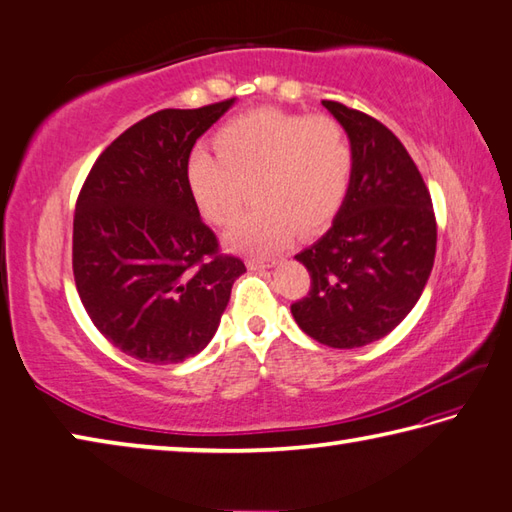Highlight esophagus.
<instances>
[{
    "instance_id": "1",
    "label": "esophagus",
    "mask_w": 512,
    "mask_h": 512,
    "mask_svg": "<svg viewBox=\"0 0 512 512\" xmlns=\"http://www.w3.org/2000/svg\"><path fill=\"white\" fill-rule=\"evenodd\" d=\"M272 265H274V260H260V258H249L247 260V267L254 269V272H256V269H267Z\"/></svg>"
}]
</instances>
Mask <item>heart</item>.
Returning a JSON list of instances; mask_svg holds the SVG:
<instances>
[{"label":"heart","instance_id":"obj_1","mask_svg":"<svg viewBox=\"0 0 512 512\" xmlns=\"http://www.w3.org/2000/svg\"><path fill=\"white\" fill-rule=\"evenodd\" d=\"M216 151L196 149L187 185L200 214L229 225L256 187L258 209L227 231L234 252L272 254L298 234H314L334 218L352 180V147L332 118L256 109L218 129Z\"/></svg>","mask_w":512,"mask_h":512}]
</instances>
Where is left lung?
Segmentation results:
<instances>
[{
    "label": "left lung",
    "mask_w": 512,
    "mask_h": 512,
    "mask_svg": "<svg viewBox=\"0 0 512 512\" xmlns=\"http://www.w3.org/2000/svg\"><path fill=\"white\" fill-rule=\"evenodd\" d=\"M350 138L352 180L332 227L294 258L312 287L292 305L314 341L352 350L383 339L417 305L437 252L426 182L379 120L323 100Z\"/></svg>",
    "instance_id": "left-lung-1"
}]
</instances>
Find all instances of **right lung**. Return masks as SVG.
<instances>
[{
  "mask_svg": "<svg viewBox=\"0 0 512 512\" xmlns=\"http://www.w3.org/2000/svg\"><path fill=\"white\" fill-rule=\"evenodd\" d=\"M234 106L165 109L115 138L73 218V276L109 343L144 363H180L214 339L245 263L218 254L187 185L196 140Z\"/></svg>",
  "mask_w": 512,
  "mask_h": 512,
  "instance_id": "right-lung-1",
  "label": "right lung"
}]
</instances>
